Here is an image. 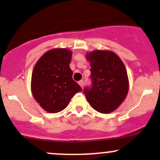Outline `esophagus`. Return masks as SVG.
Here are the masks:
<instances>
[{
  "label": "esophagus",
  "mask_w": 160,
  "mask_h": 160,
  "mask_svg": "<svg viewBox=\"0 0 160 160\" xmlns=\"http://www.w3.org/2000/svg\"><path fill=\"white\" fill-rule=\"evenodd\" d=\"M78 84H79V85L81 87H83V81L82 80H81V81H79V82H78Z\"/></svg>",
  "instance_id": "1"
}]
</instances>
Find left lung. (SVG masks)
<instances>
[{
    "label": "left lung",
    "mask_w": 160,
    "mask_h": 160,
    "mask_svg": "<svg viewBox=\"0 0 160 160\" xmlns=\"http://www.w3.org/2000/svg\"><path fill=\"white\" fill-rule=\"evenodd\" d=\"M91 66L92 86L84 93L96 111L109 113L123 102L128 92L127 71L121 58L108 50H94L87 53Z\"/></svg>",
    "instance_id": "1"
}]
</instances>
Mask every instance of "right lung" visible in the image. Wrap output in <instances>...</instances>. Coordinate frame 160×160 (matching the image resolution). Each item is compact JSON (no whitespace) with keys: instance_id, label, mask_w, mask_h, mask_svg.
Here are the masks:
<instances>
[{"instance_id":"right-lung-1","label":"right lung","mask_w":160,"mask_h":160,"mask_svg":"<svg viewBox=\"0 0 160 160\" xmlns=\"http://www.w3.org/2000/svg\"><path fill=\"white\" fill-rule=\"evenodd\" d=\"M72 52L68 49H53L46 52L35 65L32 74V96L49 113L66 108L75 93L82 88L72 78L70 68Z\"/></svg>"}]
</instances>
